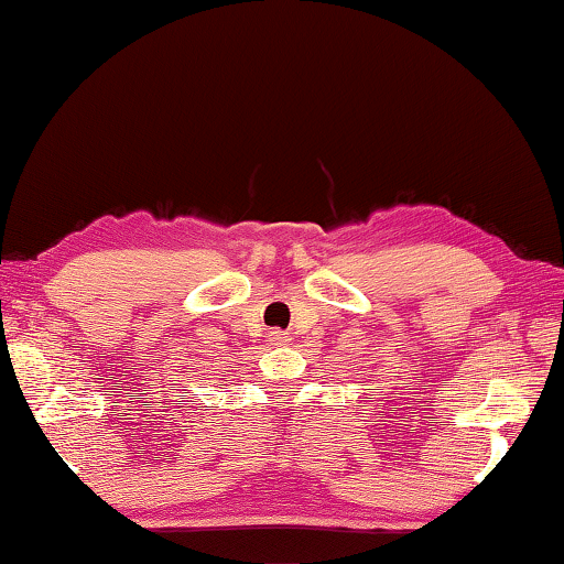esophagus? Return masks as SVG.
<instances>
[{
	"label": "esophagus",
	"instance_id": "esophagus-1",
	"mask_svg": "<svg viewBox=\"0 0 564 564\" xmlns=\"http://www.w3.org/2000/svg\"><path fill=\"white\" fill-rule=\"evenodd\" d=\"M267 339H270V344L272 347H284V344L290 341V337L284 332H280V329H272L270 334H267Z\"/></svg>",
	"mask_w": 564,
	"mask_h": 564
}]
</instances>
